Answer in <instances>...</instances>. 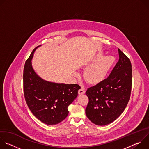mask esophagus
Listing matches in <instances>:
<instances>
[{
    "label": "esophagus",
    "instance_id": "obj_1",
    "mask_svg": "<svg viewBox=\"0 0 149 149\" xmlns=\"http://www.w3.org/2000/svg\"><path fill=\"white\" fill-rule=\"evenodd\" d=\"M85 93H86V91H85V90H84V88L83 87H81V88H80L78 90V94H83Z\"/></svg>",
    "mask_w": 149,
    "mask_h": 149
}]
</instances>
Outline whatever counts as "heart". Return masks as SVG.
<instances>
[{
    "mask_svg": "<svg viewBox=\"0 0 149 149\" xmlns=\"http://www.w3.org/2000/svg\"><path fill=\"white\" fill-rule=\"evenodd\" d=\"M102 56V52H98L93 59L95 61L84 71V77L90 84H97L102 81L113 64L114 59L112 56Z\"/></svg>",
    "mask_w": 149,
    "mask_h": 149,
    "instance_id": "1",
    "label": "heart"
}]
</instances>
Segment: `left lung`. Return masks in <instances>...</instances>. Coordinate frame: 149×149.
<instances>
[{"label":"left lung","instance_id":"obj_1","mask_svg":"<svg viewBox=\"0 0 149 149\" xmlns=\"http://www.w3.org/2000/svg\"><path fill=\"white\" fill-rule=\"evenodd\" d=\"M119 59L110 75L86 93L89 101L86 113L98 125L109 124L124 111L130 100L132 68L129 59L120 49Z\"/></svg>","mask_w":149,"mask_h":149}]
</instances>
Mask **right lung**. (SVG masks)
Wrapping results in <instances>:
<instances>
[{
    "instance_id": "obj_1",
    "label": "right lung",
    "mask_w": 149,
    "mask_h": 149,
    "mask_svg": "<svg viewBox=\"0 0 149 149\" xmlns=\"http://www.w3.org/2000/svg\"><path fill=\"white\" fill-rule=\"evenodd\" d=\"M36 47L25 62L24 68V93L28 107L36 118L47 125H55L68 114V107L77 98L80 86L48 82L34 71L31 60Z\"/></svg>"
}]
</instances>
